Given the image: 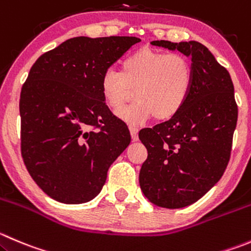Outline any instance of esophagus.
Instances as JSON below:
<instances>
[{
  "label": "esophagus",
  "mask_w": 251,
  "mask_h": 251,
  "mask_svg": "<svg viewBox=\"0 0 251 251\" xmlns=\"http://www.w3.org/2000/svg\"><path fill=\"white\" fill-rule=\"evenodd\" d=\"M130 132H131V137H132L133 141L138 140V127L136 126H130Z\"/></svg>",
  "instance_id": "34e87169"
}]
</instances>
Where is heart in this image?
Instances as JSON below:
<instances>
[{
	"mask_svg": "<svg viewBox=\"0 0 251 251\" xmlns=\"http://www.w3.org/2000/svg\"><path fill=\"white\" fill-rule=\"evenodd\" d=\"M194 69L189 58L153 49H140L121 64V71L106 70L100 79L105 103L113 110L123 108L135 97L137 100L118 111L131 124L153 118L169 120L176 115L190 96Z\"/></svg>",
	"mask_w": 251,
	"mask_h": 251,
	"instance_id": "heart-1",
	"label": "heart"
}]
</instances>
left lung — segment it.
Wrapping results in <instances>:
<instances>
[{"label": "left lung", "mask_w": 251, "mask_h": 251, "mask_svg": "<svg viewBox=\"0 0 251 251\" xmlns=\"http://www.w3.org/2000/svg\"><path fill=\"white\" fill-rule=\"evenodd\" d=\"M191 58L194 83L181 110L138 137L148 151L140 186L153 205L182 208L200 200L222 177L238 120L234 86L227 70L198 41L154 40Z\"/></svg>", "instance_id": "left-lung-1"}]
</instances>
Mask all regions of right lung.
<instances>
[{
    "mask_svg": "<svg viewBox=\"0 0 251 251\" xmlns=\"http://www.w3.org/2000/svg\"><path fill=\"white\" fill-rule=\"evenodd\" d=\"M136 36H77L43 53L19 99L21 150L34 181L62 203L88 202L130 145L128 128L106 106L104 72Z\"/></svg>",
    "mask_w": 251,
    "mask_h": 251,
    "instance_id": "right-lung-1",
    "label": "right lung"
}]
</instances>
